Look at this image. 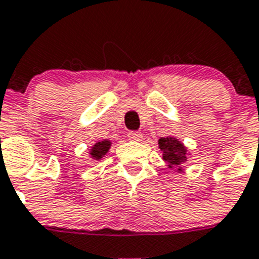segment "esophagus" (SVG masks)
Listing matches in <instances>:
<instances>
[{
	"label": "esophagus",
	"instance_id": "obj_1",
	"mask_svg": "<svg viewBox=\"0 0 259 259\" xmlns=\"http://www.w3.org/2000/svg\"><path fill=\"white\" fill-rule=\"evenodd\" d=\"M127 137H129V140L132 141H142V138H144L140 132H129V133H127Z\"/></svg>",
	"mask_w": 259,
	"mask_h": 259
}]
</instances>
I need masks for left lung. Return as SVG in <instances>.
Masks as SVG:
<instances>
[{"label":"left lung","instance_id":"1","mask_svg":"<svg viewBox=\"0 0 259 259\" xmlns=\"http://www.w3.org/2000/svg\"><path fill=\"white\" fill-rule=\"evenodd\" d=\"M159 149L163 151V159L169 163V167H178L181 169V163L186 161V148L174 137H162L158 140Z\"/></svg>","mask_w":259,"mask_h":259}]
</instances>
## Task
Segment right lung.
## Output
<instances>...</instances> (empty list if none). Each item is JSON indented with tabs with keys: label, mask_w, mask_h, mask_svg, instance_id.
Listing matches in <instances>:
<instances>
[{
	"label": "right lung",
	"mask_w": 259,
	"mask_h": 259,
	"mask_svg": "<svg viewBox=\"0 0 259 259\" xmlns=\"http://www.w3.org/2000/svg\"><path fill=\"white\" fill-rule=\"evenodd\" d=\"M110 145H111V142L108 140L101 141V142H97L93 148H92V151H90L92 158L97 159V161L102 158V157H104V155L108 153L109 149H110Z\"/></svg>",
	"instance_id": "1"
}]
</instances>
